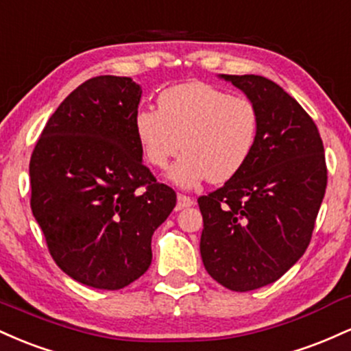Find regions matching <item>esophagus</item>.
<instances>
[{"instance_id":"esophagus-1","label":"esophagus","mask_w":351,"mask_h":351,"mask_svg":"<svg viewBox=\"0 0 351 351\" xmlns=\"http://www.w3.org/2000/svg\"><path fill=\"white\" fill-rule=\"evenodd\" d=\"M195 204V201H193L189 196H184V195H178V203H176V209H184V208H189Z\"/></svg>"}]
</instances>
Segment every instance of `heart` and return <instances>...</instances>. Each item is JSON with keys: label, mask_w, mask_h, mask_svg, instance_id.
<instances>
[{"label": "heart", "mask_w": 351, "mask_h": 351, "mask_svg": "<svg viewBox=\"0 0 351 351\" xmlns=\"http://www.w3.org/2000/svg\"><path fill=\"white\" fill-rule=\"evenodd\" d=\"M134 132L143 158L158 170L183 147L168 176L181 188H193L206 178L224 183L243 170L259 140L261 114L244 95L191 80L165 88L158 108L140 107Z\"/></svg>", "instance_id": "b5f03b06"}]
</instances>
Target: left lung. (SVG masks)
<instances>
[{"mask_svg":"<svg viewBox=\"0 0 351 351\" xmlns=\"http://www.w3.org/2000/svg\"><path fill=\"white\" fill-rule=\"evenodd\" d=\"M259 108L251 160L234 178L199 196L201 259L236 292L280 279L304 256L327 188L324 143L295 99L263 75H226Z\"/></svg>","mask_w":351,"mask_h":351,"instance_id":"obj_1","label":"left lung"}]
</instances>
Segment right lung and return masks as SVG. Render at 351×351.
Listing matches in <instances>:
<instances>
[{"instance_id":"add662e5","label":"right lung","mask_w":351,"mask_h":351,"mask_svg":"<svg viewBox=\"0 0 351 351\" xmlns=\"http://www.w3.org/2000/svg\"><path fill=\"white\" fill-rule=\"evenodd\" d=\"M140 97L130 77L86 80L49 117L31 155V209L47 249L88 287L119 291L143 276L153 232L176 204L142 162Z\"/></svg>"}]
</instances>
